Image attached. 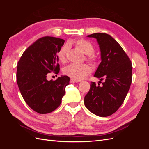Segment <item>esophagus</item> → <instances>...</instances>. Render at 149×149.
Returning a JSON list of instances; mask_svg holds the SVG:
<instances>
[{
  "instance_id": "obj_1",
  "label": "esophagus",
  "mask_w": 149,
  "mask_h": 149,
  "mask_svg": "<svg viewBox=\"0 0 149 149\" xmlns=\"http://www.w3.org/2000/svg\"><path fill=\"white\" fill-rule=\"evenodd\" d=\"M70 82L71 83H79V82H80V80H76V79L71 78Z\"/></svg>"
}]
</instances>
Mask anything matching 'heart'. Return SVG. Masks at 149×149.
<instances>
[{
  "label": "heart",
  "mask_w": 149,
  "mask_h": 149,
  "mask_svg": "<svg viewBox=\"0 0 149 149\" xmlns=\"http://www.w3.org/2000/svg\"><path fill=\"white\" fill-rule=\"evenodd\" d=\"M81 50L86 55V60L91 64L96 65L97 64L98 59L93 53L94 47L91 42L85 39H79L74 42ZM69 47L68 45H63L58 50L57 56L58 60L62 63H65L66 59V54L68 51ZM91 72V68L87 64H71L66 67L63 70L65 74L70 76L71 78L79 80L85 78Z\"/></svg>",
  "instance_id": "obj_1"
}]
</instances>
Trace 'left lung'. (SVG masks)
<instances>
[{"instance_id":"8db88e82","label":"left lung","mask_w":149,"mask_h":149,"mask_svg":"<svg viewBox=\"0 0 149 149\" xmlns=\"http://www.w3.org/2000/svg\"><path fill=\"white\" fill-rule=\"evenodd\" d=\"M87 37L95 38L100 45L101 62L94 76L104 82L102 86L91 82L84 105L92 113L107 117L118 111L127 96L132 83V63L111 35L96 33Z\"/></svg>"}]
</instances>
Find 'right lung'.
<instances>
[{
  "label": "right lung",
  "instance_id": "1",
  "mask_svg": "<svg viewBox=\"0 0 149 149\" xmlns=\"http://www.w3.org/2000/svg\"><path fill=\"white\" fill-rule=\"evenodd\" d=\"M63 39L43 37L38 39L22 54L17 66V83L25 102L39 114H47L60 105L70 83L67 76L48 81V73L60 71L57 54Z\"/></svg>",
  "mask_w": 149,
  "mask_h": 149
}]
</instances>
